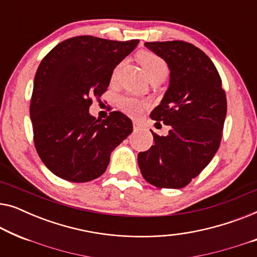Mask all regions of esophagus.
<instances>
[{"label": "esophagus", "mask_w": 257, "mask_h": 257, "mask_svg": "<svg viewBox=\"0 0 257 257\" xmlns=\"http://www.w3.org/2000/svg\"><path fill=\"white\" fill-rule=\"evenodd\" d=\"M140 127H142V124L138 121H133V128H135V131H138V130H140Z\"/></svg>", "instance_id": "34e87169"}]
</instances>
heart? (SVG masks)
<instances>
[{
    "instance_id": "heart-1",
    "label": "heart",
    "mask_w": 257,
    "mask_h": 257,
    "mask_svg": "<svg viewBox=\"0 0 257 257\" xmlns=\"http://www.w3.org/2000/svg\"><path fill=\"white\" fill-rule=\"evenodd\" d=\"M138 61L140 64L143 65L146 75L149 77L153 75H167L168 68L166 62L158 55L153 54V52H140L138 55ZM119 69H120V64H118L113 70V77L117 76ZM120 106L122 108V111L126 112L127 114L137 117V115H139L147 106H149V104H147V101L139 99V98L125 97L120 100Z\"/></svg>"
}]
</instances>
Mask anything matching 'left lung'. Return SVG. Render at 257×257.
I'll return each mask as SVG.
<instances>
[{"mask_svg":"<svg viewBox=\"0 0 257 257\" xmlns=\"http://www.w3.org/2000/svg\"><path fill=\"white\" fill-rule=\"evenodd\" d=\"M170 68V86L151 112L170 125L166 137L153 131L154 145L139 152L144 179L158 188H182L198 177L219 150L227 98L215 65L202 50L184 41L146 42Z\"/></svg>","mask_w":257,"mask_h":257,"instance_id":"1","label":"left lung"}]
</instances>
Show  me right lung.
Wrapping results in <instances>:
<instances>
[{"instance_id":"obj_1","label":"right lung","mask_w":257,"mask_h":257,"mask_svg":"<svg viewBox=\"0 0 257 257\" xmlns=\"http://www.w3.org/2000/svg\"><path fill=\"white\" fill-rule=\"evenodd\" d=\"M139 40L125 42L77 36L56 45L38 66L30 100L34 143L57 177L86 182L100 177L111 152L133 131L119 111L106 119L89 113L92 98L107 90L115 66Z\"/></svg>"}]
</instances>
